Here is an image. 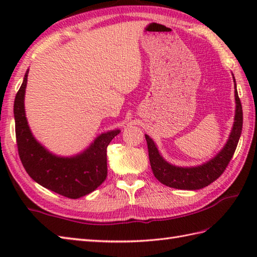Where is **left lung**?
Here are the masks:
<instances>
[{"label": "left lung", "instance_id": "left-lung-1", "mask_svg": "<svg viewBox=\"0 0 257 257\" xmlns=\"http://www.w3.org/2000/svg\"><path fill=\"white\" fill-rule=\"evenodd\" d=\"M234 83H235V79H234ZM234 85H235V91L234 92H235L236 108L232 132L224 148L210 161H207L201 166L191 168H182L170 165L159 154L154 140L148 135H146L152 172H154L155 177L162 184L174 189L199 190L207 187L212 182H214L224 172L227 165L232 159L234 152H235L243 127L242 105L236 90V84Z\"/></svg>", "mask_w": 257, "mask_h": 257}]
</instances>
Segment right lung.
Instances as JSON below:
<instances>
[{
  "instance_id": "1",
  "label": "right lung",
  "mask_w": 257,
  "mask_h": 257,
  "mask_svg": "<svg viewBox=\"0 0 257 257\" xmlns=\"http://www.w3.org/2000/svg\"><path fill=\"white\" fill-rule=\"evenodd\" d=\"M27 74L29 69L14 101L16 144L22 165L38 184L66 198L78 199L92 192L107 178V147L120 130L101 134L77 156L64 158L51 154L36 141L25 117Z\"/></svg>"
}]
</instances>
